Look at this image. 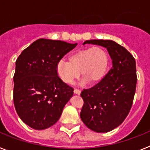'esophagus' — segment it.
Masks as SVG:
<instances>
[{
	"label": "esophagus",
	"mask_w": 150,
	"mask_h": 150,
	"mask_svg": "<svg viewBox=\"0 0 150 150\" xmlns=\"http://www.w3.org/2000/svg\"><path fill=\"white\" fill-rule=\"evenodd\" d=\"M74 94H76V95H80V93H81V91H80L79 89H77V88H75V89L74 90Z\"/></svg>",
	"instance_id": "esophagus-1"
}]
</instances>
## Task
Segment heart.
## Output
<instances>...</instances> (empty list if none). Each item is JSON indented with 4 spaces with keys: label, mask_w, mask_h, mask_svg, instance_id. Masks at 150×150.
Segmentation results:
<instances>
[{
    "label": "heart",
    "mask_w": 150,
    "mask_h": 150,
    "mask_svg": "<svg viewBox=\"0 0 150 150\" xmlns=\"http://www.w3.org/2000/svg\"><path fill=\"white\" fill-rule=\"evenodd\" d=\"M109 66V55L105 49L94 46L74 52L69 56V62L62 59L56 64V72L66 84H73L79 77L91 84L99 83L105 76Z\"/></svg>",
    "instance_id": "obj_1"
}]
</instances>
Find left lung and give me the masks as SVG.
<instances>
[{"mask_svg":"<svg viewBox=\"0 0 150 150\" xmlns=\"http://www.w3.org/2000/svg\"><path fill=\"white\" fill-rule=\"evenodd\" d=\"M107 48L112 67L98 84L83 89L84 104L80 118L89 129L98 133L110 132L123 122L133 104L136 84V62L129 52L110 40H90Z\"/></svg>","mask_w":150,"mask_h":150,"instance_id":"1","label":"left lung"}]
</instances>
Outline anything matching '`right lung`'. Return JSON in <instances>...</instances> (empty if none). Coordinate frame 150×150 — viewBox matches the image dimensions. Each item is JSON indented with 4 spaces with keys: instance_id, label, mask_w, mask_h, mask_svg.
<instances>
[{
    "instance_id": "obj_1",
    "label": "right lung",
    "mask_w": 150,
    "mask_h": 150,
    "mask_svg": "<svg viewBox=\"0 0 150 150\" xmlns=\"http://www.w3.org/2000/svg\"><path fill=\"white\" fill-rule=\"evenodd\" d=\"M77 43L39 39L16 62L13 102L17 114L30 128L43 130L59 120L74 88L64 83L56 64Z\"/></svg>"
}]
</instances>
